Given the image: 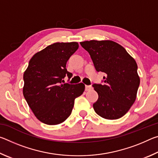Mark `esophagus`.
I'll return each instance as SVG.
<instances>
[{"mask_svg": "<svg viewBox=\"0 0 158 158\" xmlns=\"http://www.w3.org/2000/svg\"><path fill=\"white\" fill-rule=\"evenodd\" d=\"M92 89V86H91V85H85V90H86V91H87V90H91Z\"/></svg>", "mask_w": 158, "mask_h": 158, "instance_id": "obj_1", "label": "esophagus"}]
</instances>
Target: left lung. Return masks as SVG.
I'll return each mask as SVG.
<instances>
[{
	"instance_id": "1",
	"label": "left lung",
	"mask_w": 158,
	"mask_h": 158,
	"mask_svg": "<svg viewBox=\"0 0 158 158\" xmlns=\"http://www.w3.org/2000/svg\"><path fill=\"white\" fill-rule=\"evenodd\" d=\"M80 44L89 53L97 72L105 73L102 84H93L98 94L93 109L104 118H120L137 97L140 84L137 63L125 48L113 41L90 40Z\"/></svg>"
}]
</instances>
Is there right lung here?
<instances>
[{
	"mask_svg": "<svg viewBox=\"0 0 158 158\" xmlns=\"http://www.w3.org/2000/svg\"><path fill=\"white\" fill-rule=\"evenodd\" d=\"M79 48L77 42H56L35 53L23 74V94L37 118L47 125H57L70 116L74 100L85 85L69 84L73 74L66 63Z\"/></svg>",
	"mask_w": 158,
	"mask_h": 158,
	"instance_id": "1",
	"label": "right lung"
}]
</instances>
